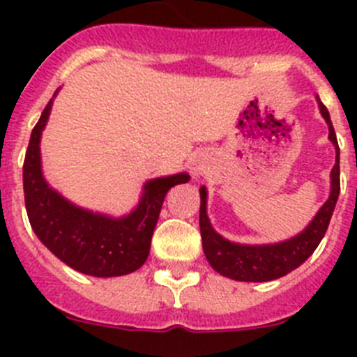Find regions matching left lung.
Listing matches in <instances>:
<instances>
[{
  "label": "left lung",
  "mask_w": 357,
  "mask_h": 357,
  "mask_svg": "<svg viewBox=\"0 0 357 357\" xmlns=\"http://www.w3.org/2000/svg\"><path fill=\"white\" fill-rule=\"evenodd\" d=\"M318 107L329 125V139L336 146V164L331 172L333 184H331L329 200L321 206L317 216L313 218V222L309 223L307 229L302 230L301 234L288 241L277 243V245H261V247L227 241L222 236L216 234L211 227L206 213L207 193L204 188L200 189L202 247H204V254H206L209 264L218 273H222L229 279L245 280V282H266V280L279 279L301 266L309 255L317 250L321 238L326 236L340 195V148L333 123H331L329 110L320 102V98H318Z\"/></svg>",
  "instance_id": "8db88e82"
}]
</instances>
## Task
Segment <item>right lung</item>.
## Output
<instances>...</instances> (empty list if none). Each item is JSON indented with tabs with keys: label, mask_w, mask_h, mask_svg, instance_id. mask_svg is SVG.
<instances>
[{
	"label": "right lung",
	"mask_w": 357,
	"mask_h": 357,
	"mask_svg": "<svg viewBox=\"0 0 357 357\" xmlns=\"http://www.w3.org/2000/svg\"><path fill=\"white\" fill-rule=\"evenodd\" d=\"M50 109L52 100L31 130L23 164L24 206L31 229L59 259L85 275L118 277L135 272L150 254L164 197L175 184L188 182L189 175L150 181L137 209L121 220L78 209L48 188L40 173L39 139Z\"/></svg>",
	"instance_id": "right-lung-1"
}]
</instances>
